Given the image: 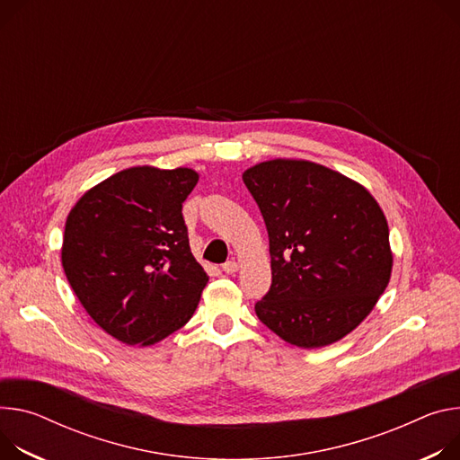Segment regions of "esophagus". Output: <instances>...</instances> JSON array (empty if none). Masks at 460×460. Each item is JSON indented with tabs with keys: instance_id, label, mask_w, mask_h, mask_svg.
<instances>
[{
	"instance_id": "obj_1",
	"label": "esophagus",
	"mask_w": 460,
	"mask_h": 460,
	"mask_svg": "<svg viewBox=\"0 0 460 460\" xmlns=\"http://www.w3.org/2000/svg\"><path fill=\"white\" fill-rule=\"evenodd\" d=\"M222 270H224L227 275H233V273H236V271H238V262H234V261H227V262L222 266Z\"/></svg>"
}]
</instances>
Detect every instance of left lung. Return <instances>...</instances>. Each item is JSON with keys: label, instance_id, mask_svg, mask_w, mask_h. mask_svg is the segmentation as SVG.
<instances>
[{"label": "left lung", "instance_id": "1", "mask_svg": "<svg viewBox=\"0 0 460 460\" xmlns=\"http://www.w3.org/2000/svg\"><path fill=\"white\" fill-rule=\"evenodd\" d=\"M242 180L270 236L271 288L255 305L259 319L301 349L340 341L391 279L389 226L378 201L310 161H264Z\"/></svg>", "mask_w": 460, "mask_h": 460}]
</instances>
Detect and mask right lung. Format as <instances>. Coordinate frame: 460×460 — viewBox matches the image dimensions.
<instances>
[{"label": "right lung", "instance_id": "add662e5", "mask_svg": "<svg viewBox=\"0 0 460 460\" xmlns=\"http://www.w3.org/2000/svg\"><path fill=\"white\" fill-rule=\"evenodd\" d=\"M190 169L132 166L82 196L66 220L62 266L90 317L127 345H154L194 314L208 280L181 215Z\"/></svg>", "mask_w": 460, "mask_h": 460}]
</instances>
